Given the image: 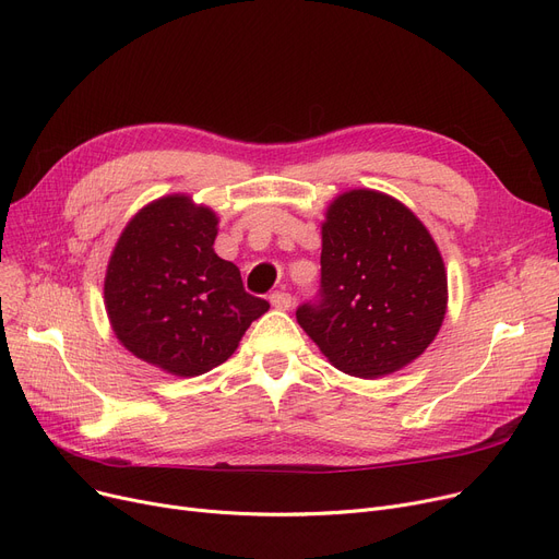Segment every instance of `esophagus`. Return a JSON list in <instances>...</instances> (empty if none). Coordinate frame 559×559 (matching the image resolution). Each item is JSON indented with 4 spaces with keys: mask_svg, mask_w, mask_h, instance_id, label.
I'll list each match as a JSON object with an SVG mask.
<instances>
[{
    "mask_svg": "<svg viewBox=\"0 0 559 559\" xmlns=\"http://www.w3.org/2000/svg\"><path fill=\"white\" fill-rule=\"evenodd\" d=\"M272 306L276 310H289L292 304H295V299H292V295H287V292H274V295L270 297Z\"/></svg>",
    "mask_w": 559,
    "mask_h": 559,
    "instance_id": "34e87169",
    "label": "esophagus"
}]
</instances>
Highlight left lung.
<instances>
[{
  "mask_svg": "<svg viewBox=\"0 0 559 559\" xmlns=\"http://www.w3.org/2000/svg\"><path fill=\"white\" fill-rule=\"evenodd\" d=\"M444 314V260L415 213L376 190L337 197L321 226L319 295L297 308L321 354L348 376H388L424 354Z\"/></svg>",
  "mask_w": 559,
  "mask_h": 559,
  "instance_id": "obj_1",
  "label": "left lung"
}]
</instances>
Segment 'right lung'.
<instances>
[{
  "label": "right lung",
  "instance_id": "add662e5",
  "mask_svg": "<svg viewBox=\"0 0 559 559\" xmlns=\"http://www.w3.org/2000/svg\"><path fill=\"white\" fill-rule=\"evenodd\" d=\"M215 238L211 209L163 197L129 222L108 262L104 299L117 340L174 376L226 362L251 321L270 310L215 253Z\"/></svg>",
  "mask_w": 559,
  "mask_h": 559
}]
</instances>
